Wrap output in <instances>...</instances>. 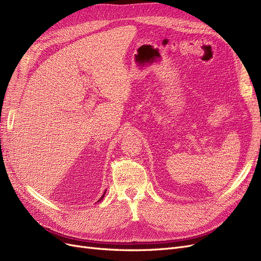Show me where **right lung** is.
<instances>
[{
  "instance_id": "1",
  "label": "right lung",
  "mask_w": 261,
  "mask_h": 261,
  "mask_svg": "<svg viewBox=\"0 0 261 261\" xmlns=\"http://www.w3.org/2000/svg\"><path fill=\"white\" fill-rule=\"evenodd\" d=\"M106 192H107V191H106ZM106 192H105V193H103V195H102V196H101V198H100V199H99V200H98V201H101V200H102V199H103V197H105V195H106Z\"/></svg>"
}]
</instances>
